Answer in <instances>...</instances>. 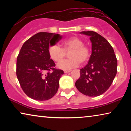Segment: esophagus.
I'll return each mask as SVG.
<instances>
[{"mask_svg":"<svg viewBox=\"0 0 131 131\" xmlns=\"http://www.w3.org/2000/svg\"><path fill=\"white\" fill-rule=\"evenodd\" d=\"M70 71H71V70H64V73H67L70 72Z\"/></svg>","mask_w":131,"mask_h":131,"instance_id":"1","label":"esophagus"}]
</instances>
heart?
Returning a JSON list of instances; mask_svg holds the SVG:
<instances>
[{
  "mask_svg": "<svg viewBox=\"0 0 131 131\" xmlns=\"http://www.w3.org/2000/svg\"><path fill=\"white\" fill-rule=\"evenodd\" d=\"M83 41L78 37H73L64 42V48L59 45H51L49 48V53L51 58L57 62L63 60L69 53V58L58 64V67L62 70H70L76 67L80 62L84 64L89 60L90 50L85 45Z\"/></svg>",
  "mask_w": 131,
  "mask_h": 131,
  "instance_id": "b5f03b06",
  "label": "heart"
}]
</instances>
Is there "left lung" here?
I'll return each mask as SVG.
<instances>
[{"label": "left lung", "instance_id": "left-lung-1", "mask_svg": "<svg viewBox=\"0 0 131 131\" xmlns=\"http://www.w3.org/2000/svg\"><path fill=\"white\" fill-rule=\"evenodd\" d=\"M80 33L89 37L92 53L87 65L80 70V78L75 86L85 95L99 96L110 88L115 78L117 59L113 48L102 36L93 31Z\"/></svg>", "mask_w": 131, "mask_h": 131}]
</instances>
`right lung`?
<instances>
[{
	"label": "right lung",
	"instance_id": "obj_1",
	"mask_svg": "<svg viewBox=\"0 0 131 131\" xmlns=\"http://www.w3.org/2000/svg\"><path fill=\"white\" fill-rule=\"evenodd\" d=\"M53 38L52 44H55L61 36L47 32L36 34L24 42L18 55L17 78L25 94L33 100L52 98L64 74L61 70L55 69V62L50 58L49 45Z\"/></svg>",
	"mask_w": 131,
	"mask_h": 131
}]
</instances>
